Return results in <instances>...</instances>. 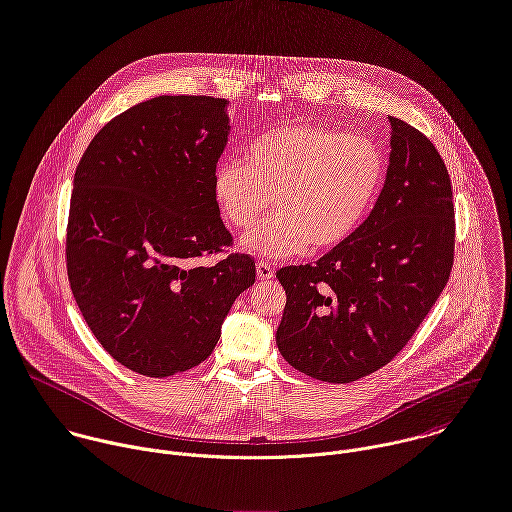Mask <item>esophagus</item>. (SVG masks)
<instances>
[{
    "label": "esophagus",
    "instance_id": "1",
    "mask_svg": "<svg viewBox=\"0 0 512 512\" xmlns=\"http://www.w3.org/2000/svg\"><path fill=\"white\" fill-rule=\"evenodd\" d=\"M273 275H275V271H273L271 263H267V261L257 263V277L259 279H273Z\"/></svg>",
    "mask_w": 512,
    "mask_h": 512
}]
</instances>
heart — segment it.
<instances>
[{"mask_svg":"<svg viewBox=\"0 0 512 512\" xmlns=\"http://www.w3.org/2000/svg\"><path fill=\"white\" fill-rule=\"evenodd\" d=\"M384 152L364 134L289 124L255 138L245 158L215 166V197L239 229L253 227L273 205L277 211L249 231L243 249L265 257H291L309 245L344 243L368 217L382 181Z\"/></svg>","mask_w":512,"mask_h":512,"instance_id":"heart-1","label":"heart"}]
</instances>
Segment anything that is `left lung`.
<instances>
[{"mask_svg":"<svg viewBox=\"0 0 512 512\" xmlns=\"http://www.w3.org/2000/svg\"><path fill=\"white\" fill-rule=\"evenodd\" d=\"M390 124V166L370 217L313 265L277 271L287 293L277 348L321 382L350 384L390 364L452 271L446 164L420 130L394 116Z\"/></svg>","mask_w":512,"mask_h":512,"instance_id":"8db88e82","label":"left lung"}]
</instances>
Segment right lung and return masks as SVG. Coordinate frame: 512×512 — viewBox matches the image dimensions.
I'll return each instance as SVG.
<instances>
[{
  "label": "right lung",
  "instance_id": "add662e5",
  "mask_svg": "<svg viewBox=\"0 0 512 512\" xmlns=\"http://www.w3.org/2000/svg\"><path fill=\"white\" fill-rule=\"evenodd\" d=\"M227 100L156 96L112 118L82 154L66 265L74 299L124 368L166 378L205 362L255 261L233 245L213 189Z\"/></svg>",
  "mask_w": 512,
  "mask_h": 512
}]
</instances>
